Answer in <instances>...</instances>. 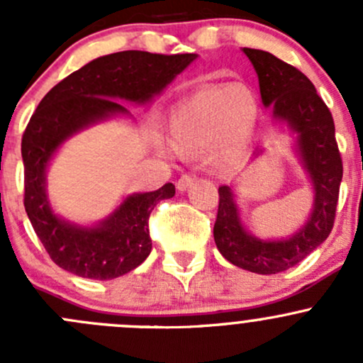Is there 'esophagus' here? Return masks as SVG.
<instances>
[{"label":"esophagus","instance_id":"obj_1","mask_svg":"<svg viewBox=\"0 0 363 363\" xmlns=\"http://www.w3.org/2000/svg\"><path fill=\"white\" fill-rule=\"evenodd\" d=\"M195 179H196V175L193 174V172H189V174H182L177 181L179 191H186V189L193 184V181H195Z\"/></svg>","mask_w":363,"mask_h":363}]
</instances>
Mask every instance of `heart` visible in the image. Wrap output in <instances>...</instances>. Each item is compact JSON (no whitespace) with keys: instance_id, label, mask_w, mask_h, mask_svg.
Masks as SVG:
<instances>
[{"instance_id":"1","label":"heart","mask_w":363,"mask_h":363,"mask_svg":"<svg viewBox=\"0 0 363 363\" xmlns=\"http://www.w3.org/2000/svg\"><path fill=\"white\" fill-rule=\"evenodd\" d=\"M258 104L247 87L218 84L196 89L168 116V137L181 152L214 144L219 155H235L251 140Z\"/></svg>"}]
</instances>
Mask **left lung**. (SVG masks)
<instances>
[{"label":"left lung","mask_w":363,"mask_h":363,"mask_svg":"<svg viewBox=\"0 0 363 363\" xmlns=\"http://www.w3.org/2000/svg\"><path fill=\"white\" fill-rule=\"evenodd\" d=\"M242 50L256 69L265 107L272 105L274 117L296 133L298 155L314 186L313 214L286 240L251 237L240 223L232 188L221 186L218 189L214 240L219 252L240 269L269 276L295 267L330 235L342 181V158L335 140L334 117L313 82L300 69L270 52L247 47Z\"/></svg>","instance_id":"obj_1"}]
</instances>
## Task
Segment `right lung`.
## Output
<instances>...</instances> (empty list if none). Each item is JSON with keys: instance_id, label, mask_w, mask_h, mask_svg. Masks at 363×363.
Instances as JSON below:
<instances>
[{"instance_id": "add662e5", "label": "right lung", "mask_w": 363, "mask_h": 363, "mask_svg": "<svg viewBox=\"0 0 363 363\" xmlns=\"http://www.w3.org/2000/svg\"><path fill=\"white\" fill-rule=\"evenodd\" d=\"M195 54L123 50L91 61L52 87L33 112L23 135L24 207L50 259L87 279H116L140 265L152 250L149 216L175 195L167 182L151 193L131 195L94 228L57 218L45 195V168L61 144L82 128L112 113H128L116 101L145 104L160 94Z\"/></svg>"}]
</instances>
